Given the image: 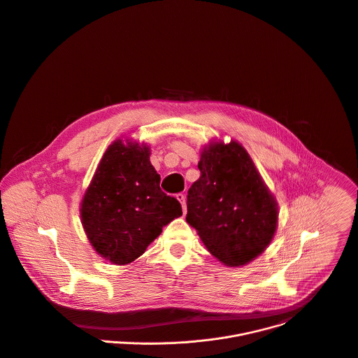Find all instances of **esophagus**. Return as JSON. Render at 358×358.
Segmentation results:
<instances>
[{"label": "esophagus", "instance_id": "34e87169", "mask_svg": "<svg viewBox=\"0 0 358 358\" xmlns=\"http://www.w3.org/2000/svg\"><path fill=\"white\" fill-rule=\"evenodd\" d=\"M177 199L180 201V203H181V206H182V210H184V213L187 212V199H185V195L184 194H177Z\"/></svg>", "mask_w": 358, "mask_h": 358}]
</instances>
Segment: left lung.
<instances>
[{"instance_id":"8db88e82","label":"left lung","mask_w":358,"mask_h":358,"mask_svg":"<svg viewBox=\"0 0 358 358\" xmlns=\"http://www.w3.org/2000/svg\"><path fill=\"white\" fill-rule=\"evenodd\" d=\"M198 167L201 177L188 189L187 222L217 260L229 267L248 264L277 231L275 198L236 141L205 146Z\"/></svg>"}]
</instances>
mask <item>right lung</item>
I'll return each mask as SVG.
<instances>
[{
  "label": "right lung",
  "mask_w": 358,
  "mask_h": 358,
  "mask_svg": "<svg viewBox=\"0 0 358 358\" xmlns=\"http://www.w3.org/2000/svg\"><path fill=\"white\" fill-rule=\"evenodd\" d=\"M145 143L116 140L103 153L81 201V222L92 248L113 264L140 257L170 221L182 215L166 195Z\"/></svg>",
  "instance_id": "1"
}]
</instances>
